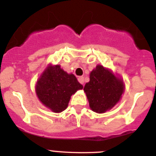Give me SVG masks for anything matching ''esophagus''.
<instances>
[{"instance_id":"1","label":"esophagus","mask_w":156,"mask_h":156,"mask_svg":"<svg viewBox=\"0 0 156 156\" xmlns=\"http://www.w3.org/2000/svg\"><path fill=\"white\" fill-rule=\"evenodd\" d=\"M84 80V77H83V76H79V77H78V81H79L81 84H83V83H84V80Z\"/></svg>"}]
</instances>
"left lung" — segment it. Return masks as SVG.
<instances>
[{"label": "left lung", "instance_id": "left-lung-1", "mask_svg": "<svg viewBox=\"0 0 156 156\" xmlns=\"http://www.w3.org/2000/svg\"><path fill=\"white\" fill-rule=\"evenodd\" d=\"M83 90L92 111L104 113L119 102L124 91V83L111 70L98 65L90 73V81Z\"/></svg>", "mask_w": 156, "mask_h": 156}]
</instances>
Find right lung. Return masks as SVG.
<instances>
[{
  "label": "right lung",
  "instance_id": "right-lung-1",
  "mask_svg": "<svg viewBox=\"0 0 156 156\" xmlns=\"http://www.w3.org/2000/svg\"><path fill=\"white\" fill-rule=\"evenodd\" d=\"M83 87L73 74H68L59 65H49L37 80L36 93L44 105L58 113L68 107L72 94Z\"/></svg>",
  "mask_w": 156,
  "mask_h": 156
}]
</instances>
